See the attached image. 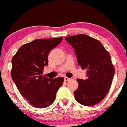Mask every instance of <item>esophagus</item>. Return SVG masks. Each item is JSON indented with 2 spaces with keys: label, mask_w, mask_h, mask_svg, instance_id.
Segmentation results:
<instances>
[{
  "label": "esophagus",
  "mask_w": 127,
  "mask_h": 127,
  "mask_svg": "<svg viewBox=\"0 0 127 127\" xmlns=\"http://www.w3.org/2000/svg\"><path fill=\"white\" fill-rule=\"evenodd\" d=\"M64 80H65V81H69V80H71V79L68 78V77H65Z\"/></svg>",
  "instance_id": "esophagus-1"
}]
</instances>
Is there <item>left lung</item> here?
<instances>
[{
  "instance_id": "obj_1",
  "label": "left lung",
  "mask_w": 127,
  "mask_h": 127,
  "mask_svg": "<svg viewBox=\"0 0 127 127\" xmlns=\"http://www.w3.org/2000/svg\"><path fill=\"white\" fill-rule=\"evenodd\" d=\"M65 39L74 48L81 68L87 70L85 79L76 80L79 87L74 92L75 99L83 105L97 104L107 95L114 74L110 53L99 40L88 35L80 34Z\"/></svg>"
}]
</instances>
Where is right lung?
Here are the masks:
<instances>
[{"label":"right lung","instance_id":"1","mask_svg":"<svg viewBox=\"0 0 127 127\" xmlns=\"http://www.w3.org/2000/svg\"><path fill=\"white\" fill-rule=\"evenodd\" d=\"M63 37L38 39L20 47L12 59V79L20 93L30 104L39 108L51 105L64 77L50 79L42 76L48 65L50 50L58 45Z\"/></svg>","mask_w":127,"mask_h":127}]
</instances>
